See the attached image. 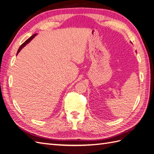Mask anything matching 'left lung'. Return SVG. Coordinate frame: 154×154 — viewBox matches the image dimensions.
Masks as SVG:
<instances>
[{
	"label": "left lung",
	"instance_id": "1",
	"mask_svg": "<svg viewBox=\"0 0 154 154\" xmlns=\"http://www.w3.org/2000/svg\"><path fill=\"white\" fill-rule=\"evenodd\" d=\"M131 43H132V42H131Z\"/></svg>",
	"mask_w": 154,
	"mask_h": 154
}]
</instances>
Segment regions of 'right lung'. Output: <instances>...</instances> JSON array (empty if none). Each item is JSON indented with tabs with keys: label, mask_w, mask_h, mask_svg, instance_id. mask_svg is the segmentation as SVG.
Segmentation results:
<instances>
[{
	"label": "right lung",
	"mask_w": 154,
	"mask_h": 154,
	"mask_svg": "<svg viewBox=\"0 0 154 154\" xmlns=\"http://www.w3.org/2000/svg\"><path fill=\"white\" fill-rule=\"evenodd\" d=\"M36 35V34H35V35H32V36H31V37H29V38H28V39H27L26 42H25L24 43H23L21 45H20V47L19 48V49H18V51H17V55L18 54V53H19L20 52V51H21V49L23 48H24V47H25V46L27 44H28V43H29L30 42H31V40H32V39H33V38H35V36Z\"/></svg>",
	"instance_id": "add662e5"
}]
</instances>
